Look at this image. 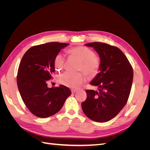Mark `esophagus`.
Listing matches in <instances>:
<instances>
[{"mask_svg":"<svg viewBox=\"0 0 150 150\" xmlns=\"http://www.w3.org/2000/svg\"><path fill=\"white\" fill-rule=\"evenodd\" d=\"M78 91H77L76 89H71V92H72V93H75L76 92H77Z\"/></svg>","mask_w":150,"mask_h":150,"instance_id":"34e87169","label":"esophagus"}]
</instances>
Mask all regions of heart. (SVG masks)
<instances>
[{
    "label": "heart",
    "instance_id": "1",
    "mask_svg": "<svg viewBox=\"0 0 150 150\" xmlns=\"http://www.w3.org/2000/svg\"><path fill=\"white\" fill-rule=\"evenodd\" d=\"M69 52L81 62L79 70L83 71L89 76L96 74L99 68V61L95 56L94 52L90 49L84 46H79L71 49ZM65 63L64 54L58 53L55 56L54 64L57 71L63 69ZM60 83L71 88H78L85 81L84 76L81 73H72L65 72L59 76Z\"/></svg>",
    "mask_w": 150,
    "mask_h": 150
}]
</instances>
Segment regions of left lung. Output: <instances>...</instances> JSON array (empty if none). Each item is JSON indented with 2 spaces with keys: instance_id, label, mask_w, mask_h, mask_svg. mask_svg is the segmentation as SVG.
I'll return each mask as SVG.
<instances>
[{
  "instance_id": "8db88e82",
  "label": "left lung",
  "mask_w": 150,
  "mask_h": 150,
  "mask_svg": "<svg viewBox=\"0 0 150 150\" xmlns=\"http://www.w3.org/2000/svg\"><path fill=\"white\" fill-rule=\"evenodd\" d=\"M99 55V73L89 84L98 91L86 90L87 99L81 104L85 115L96 122H106L115 117L124 108L129 98L133 71L121 50L103 42H91Z\"/></svg>"
}]
</instances>
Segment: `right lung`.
Segmentation results:
<instances>
[{
	"label": "right lung",
	"instance_id": "obj_1",
	"mask_svg": "<svg viewBox=\"0 0 150 150\" xmlns=\"http://www.w3.org/2000/svg\"><path fill=\"white\" fill-rule=\"evenodd\" d=\"M69 44H40L30 47L22 58L17 77L18 89L25 106L36 116L47 117L56 114L71 94L64 85L49 88L47 84L55 72V56Z\"/></svg>",
	"mask_w": 150,
	"mask_h": 150
}]
</instances>
